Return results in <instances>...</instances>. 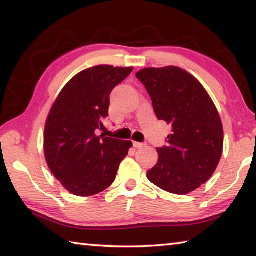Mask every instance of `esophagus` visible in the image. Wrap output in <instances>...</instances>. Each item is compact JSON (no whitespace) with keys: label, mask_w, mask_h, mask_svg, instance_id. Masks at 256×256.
Listing matches in <instances>:
<instances>
[{"label":"esophagus","mask_w":256,"mask_h":256,"mask_svg":"<svg viewBox=\"0 0 256 256\" xmlns=\"http://www.w3.org/2000/svg\"><path fill=\"white\" fill-rule=\"evenodd\" d=\"M144 144H140V142H133V146L134 148H136V149H138V148H142V146H144Z\"/></svg>","instance_id":"esophagus-1"}]
</instances>
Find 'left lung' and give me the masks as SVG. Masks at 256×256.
<instances>
[{
  "instance_id": "left-lung-1",
  "label": "left lung",
  "mask_w": 256,
  "mask_h": 256,
  "mask_svg": "<svg viewBox=\"0 0 256 256\" xmlns=\"http://www.w3.org/2000/svg\"><path fill=\"white\" fill-rule=\"evenodd\" d=\"M136 76L146 86L159 120L172 124L167 144L146 172L151 183L188 194L210 178L220 162L224 128L214 102L196 78L176 66L148 68Z\"/></svg>"
}]
</instances>
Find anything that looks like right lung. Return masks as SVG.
I'll list each match as a JSON object with an SVG mask.
<instances>
[{
    "mask_svg": "<svg viewBox=\"0 0 256 256\" xmlns=\"http://www.w3.org/2000/svg\"><path fill=\"white\" fill-rule=\"evenodd\" d=\"M132 68L98 66L80 72L64 86L47 118L44 151L50 172L79 196L105 190L116 178L131 141L99 136L106 130L112 89Z\"/></svg>",
    "mask_w": 256,
    "mask_h": 256,
    "instance_id": "add662e5",
    "label": "right lung"
}]
</instances>
